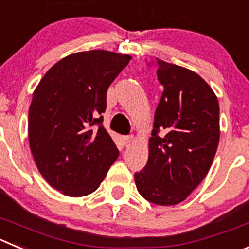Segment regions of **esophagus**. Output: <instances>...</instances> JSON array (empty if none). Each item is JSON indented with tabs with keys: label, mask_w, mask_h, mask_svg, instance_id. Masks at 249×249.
Instances as JSON below:
<instances>
[{
	"label": "esophagus",
	"mask_w": 249,
	"mask_h": 249,
	"mask_svg": "<svg viewBox=\"0 0 249 249\" xmlns=\"http://www.w3.org/2000/svg\"><path fill=\"white\" fill-rule=\"evenodd\" d=\"M133 136L132 135H128V136H123V143L126 144V146H128L129 143H131L132 141H133Z\"/></svg>",
	"instance_id": "1"
}]
</instances>
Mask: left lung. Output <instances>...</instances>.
<instances>
[{
	"label": "left lung",
	"mask_w": 249,
	"mask_h": 249,
	"mask_svg": "<svg viewBox=\"0 0 249 249\" xmlns=\"http://www.w3.org/2000/svg\"><path fill=\"white\" fill-rule=\"evenodd\" d=\"M163 92L155 113L149 155L135 173L140 195L151 203L184 201L211 168L219 141V105L212 89L195 72L160 58Z\"/></svg>",
	"instance_id": "left-lung-1"
}]
</instances>
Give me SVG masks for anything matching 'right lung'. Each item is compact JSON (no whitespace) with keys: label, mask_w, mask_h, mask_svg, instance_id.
<instances>
[{"label":"right lung","mask_w":249,"mask_h":249,"mask_svg":"<svg viewBox=\"0 0 249 249\" xmlns=\"http://www.w3.org/2000/svg\"><path fill=\"white\" fill-rule=\"evenodd\" d=\"M131 56L93 50L65 57L34 92L28 140L39 173L71 197L94 192L118 157L102 126L107 89Z\"/></svg>","instance_id":"1"}]
</instances>
